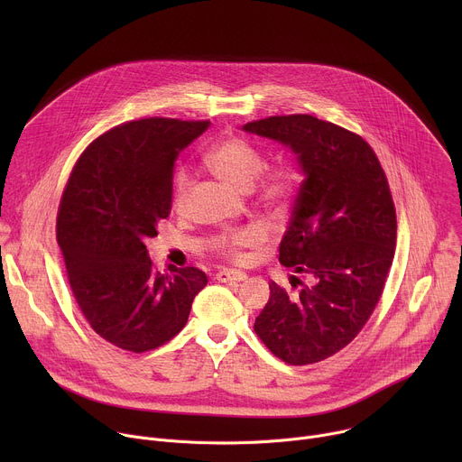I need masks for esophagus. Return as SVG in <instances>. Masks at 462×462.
Listing matches in <instances>:
<instances>
[{
  "label": "esophagus",
  "instance_id": "esophagus-1",
  "mask_svg": "<svg viewBox=\"0 0 462 462\" xmlns=\"http://www.w3.org/2000/svg\"><path fill=\"white\" fill-rule=\"evenodd\" d=\"M216 278L221 283H237V282H245L246 274L241 271H219L216 274Z\"/></svg>",
  "mask_w": 462,
  "mask_h": 462
}]
</instances>
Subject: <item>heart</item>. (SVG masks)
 <instances>
[{
  "instance_id": "obj_1",
  "label": "heart",
  "mask_w": 462,
  "mask_h": 462,
  "mask_svg": "<svg viewBox=\"0 0 462 462\" xmlns=\"http://www.w3.org/2000/svg\"><path fill=\"white\" fill-rule=\"evenodd\" d=\"M205 162L208 168L221 177L226 184L248 191L257 177L265 168V159L261 152L239 137H226L212 144L205 152ZM191 175L186 168L177 170L173 177V205L180 207L188 193ZM294 193V177L285 168L271 170L261 184V201L271 210H283ZM257 237L250 230H237L226 236H221L216 243V248L221 255L232 261H243L245 248L255 245Z\"/></svg>"
}]
</instances>
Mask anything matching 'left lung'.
<instances>
[{"label": "left lung", "instance_id": "8db88e82", "mask_svg": "<svg viewBox=\"0 0 462 462\" xmlns=\"http://www.w3.org/2000/svg\"><path fill=\"white\" fill-rule=\"evenodd\" d=\"M289 146L305 175L280 245L283 267L310 278L300 292L271 282L254 331L273 355L307 365L337 355L362 331L385 285L397 245V212L373 148L312 115L243 125Z\"/></svg>", "mask_w": 462, "mask_h": 462}]
</instances>
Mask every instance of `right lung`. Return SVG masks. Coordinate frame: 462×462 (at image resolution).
<instances>
[{"label": "right lung", "instance_id": "1", "mask_svg": "<svg viewBox=\"0 0 462 462\" xmlns=\"http://www.w3.org/2000/svg\"><path fill=\"white\" fill-rule=\"evenodd\" d=\"M208 120L150 116L95 139L63 188L56 239L73 296L106 342L144 353L170 342L207 283L195 267L159 273L144 241L171 210L173 164Z\"/></svg>", "mask_w": 462, "mask_h": 462}]
</instances>
